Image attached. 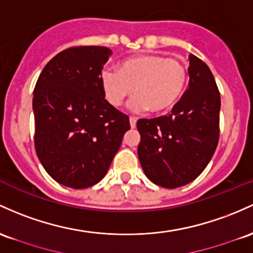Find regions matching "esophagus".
Instances as JSON below:
<instances>
[{
    "label": "esophagus",
    "mask_w": 253,
    "mask_h": 253,
    "mask_svg": "<svg viewBox=\"0 0 253 253\" xmlns=\"http://www.w3.org/2000/svg\"><path fill=\"white\" fill-rule=\"evenodd\" d=\"M129 125H131L132 128H134L135 125H137V119H135V118H129Z\"/></svg>",
    "instance_id": "obj_1"
}]
</instances>
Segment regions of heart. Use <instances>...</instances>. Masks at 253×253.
I'll use <instances>...</instances> for the list:
<instances>
[{"instance_id": "obj_1", "label": "heart", "mask_w": 253, "mask_h": 253, "mask_svg": "<svg viewBox=\"0 0 253 253\" xmlns=\"http://www.w3.org/2000/svg\"><path fill=\"white\" fill-rule=\"evenodd\" d=\"M105 98L120 107L133 91V113H165L174 107L187 84V69L181 61L161 55H140L122 61L119 71L107 68L101 74Z\"/></svg>"}]
</instances>
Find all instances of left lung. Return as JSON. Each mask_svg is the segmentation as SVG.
Segmentation results:
<instances>
[{
    "instance_id": "obj_1",
    "label": "left lung",
    "mask_w": 253,
    "mask_h": 253,
    "mask_svg": "<svg viewBox=\"0 0 253 253\" xmlns=\"http://www.w3.org/2000/svg\"><path fill=\"white\" fill-rule=\"evenodd\" d=\"M188 76V88L169 115L137 122L141 168L165 188L181 187L201 175L218 143L221 98L211 71L191 54Z\"/></svg>"
}]
</instances>
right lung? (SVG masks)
<instances>
[{
  "instance_id": "obj_1",
  "label": "right lung",
  "mask_w": 253,
  "mask_h": 253,
  "mask_svg": "<svg viewBox=\"0 0 253 253\" xmlns=\"http://www.w3.org/2000/svg\"><path fill=\"white\" fill-rule=\"evenodd\" d=\"M110 55L105 46L63 50L33 90L36 152L46 173L67 187L101 181L131 128L128 116L104 98L101 74Z\"/></svg>"
}]
</instances>
